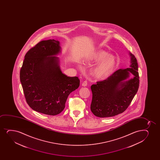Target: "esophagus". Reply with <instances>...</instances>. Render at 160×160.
Here are the masks:
<instances>
[{"instance_id":"34e87169","label":"esophagus","mask_w":160,"mask_h":160,"mask_svg":"<svg viewBox=\"0 0 160 160\" xmlns=\"http://www.w3.org/2000/svg\"><path fill=\"white\" fill-rule=\"evenodd\" d=\"M82 85L83 87H87V85H88V82H87V81H84L82 84Z\"/></svg>"}]
</instances>
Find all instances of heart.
<instances>
[{
    "instance_id": "obj_1",
    "label": "heart",
    "mask_w": 160,
    "mask_h": 160,
    "mask_svg": "<svg viewBox=\"0 0 160 160\" xmlns=\"http://www.w3.org/2000/svg\"><path fill=\"white\" fill-rule=\"evenodd\" d=\"M88 60L98 62L93 69V75L96 78L106 79L109 77L116 69L118 64L116 58L104 51H98L92 54Z\"/></svg>"
}]
</instances>
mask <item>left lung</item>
Returning a JSON list of instances; mask_svg holds the SVG:
<instances>
[{"instance_id":"8db88e82","label":"left lung","mask_w":160,"mask_h":160,"mask_svg":"<svg viewBox=\"0 0 160 160\" xmlns=\"http://www.w3.org/2000/svg\"><path fill=\"white\" fill-rule=\"evenodd\" d=\"M130 56V68L119 69L104 81L92 85L91 110L95 116L107 118L124 112L131 102L139 85L138 63ZM134 76L129 79L130 73Z\"/></svg>"}]
</instances>
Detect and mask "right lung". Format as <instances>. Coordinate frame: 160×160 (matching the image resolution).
<instances>
[{
  "label": "right lung",
  "instance_id": "obj_1",
  "mask_svg": "<svg viewBox=\"0 0 160 160\" xmlns=\"http://www.w3.org/2000/svg\"><path fill=\"white\" fill-rule=\"evenodd\" d=\"M54 39L41 41L26 53L20 78L26 101L33 110L48 115L62 112L68 97L79 86L78 77L63 73Z\"/></svg>",
  "mask_w": 160,
  "mask_h": 160
}]
</instances>
